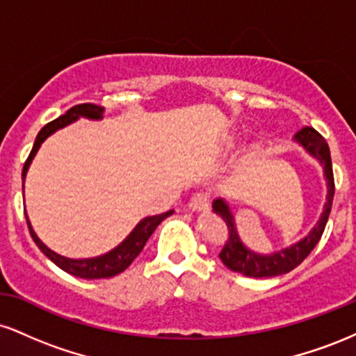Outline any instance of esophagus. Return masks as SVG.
I'll return each mask as SVG.
<instances>
[{"label":"esophagus","instance_id":"1","mask_svg":"<svg viewBox=\"0 0 356 356\" xmlns=\"http://www.w3.org/2000/svg\"><path fill=\"white\" fill-rule=\"evenodd\" d=\"M189 207L192 211H207L209 209V194L207 192H197L191 197Z\"/></svg>","mask_w":356,"mask_h":356}]
</instances>
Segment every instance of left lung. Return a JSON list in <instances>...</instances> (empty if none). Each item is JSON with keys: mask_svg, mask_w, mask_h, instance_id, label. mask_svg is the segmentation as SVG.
Masks as SVG:
<instances>
[{"mask_svg": "<svg viewBox=\"0 0 356 356\" xmlns=\"http://www.w3.org/2000/svg\"><path fill=\"white\" fill-rule=\"evenodd\" d=\"M295 140L323 165L328 194H326V202L325 207H323L320 220L314 224V227L309 231L308 236H305L303 239L298 241L293 246L281 249V251H275L271 254H259V252L251 251L241 241L238 229H236L234 216H232L227 202L220 197L216 199L212 202V211L226 222L227 234H229L222 251L219 252V257L224 263V266L229 268L231 271L239 273V275H244L248 277H273L286 275V273L293 271L296 266H300L306 257H308L309 252L313 251L314 246H316L318 241L321 239L323 231H325L326 222H328V216L332 212L334 195V179L330 147L326 144L325 138L316 130L312 129V127H305L300 132H296Z\"/></svg>", "mask_w": 356, "mask_h": 356, "instance_id": "left-lung-1", "label": "left lung"}]
</instances>
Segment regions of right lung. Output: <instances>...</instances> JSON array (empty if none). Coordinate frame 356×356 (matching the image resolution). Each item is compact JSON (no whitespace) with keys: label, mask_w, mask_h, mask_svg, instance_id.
I'll return each instance as SVG.
<instances>
[{"label":"right lung","mask_w":356,"mask_h":356,"mask_svg":"<svg viewBox=\"0 0 356 356\" xmlns=\"http://www.w3.org/2000/svg\"><path fill=\"white\" fill-rule=\"evenodd\" d=\"M80 117L85 118H92V120H100L104 117V107L100 105H93V104H80L75 105L68 110L65 115H61L56 118V120L50 122L43 127L42 130L36 136V140L33 144V149H31L30 155H28L26 162L23 165V186H24V177H26L28 169H30L31 161L38 152L40 145L47 140L51 134H55L56 130L63 129L72 122L79 120ZM174 211H167L164 214H157V216H149V218H144L140 222L134 227V231L130 232L127 238L118 244L117 248H113L112 251L105 252V254L97 256V257H87V259H70V257H65L56 254L55 251H51L50 248H47L44 244L40 241L36 232L31 227L30 219L26 216V222H28V229H30V234L33 241L36 243V246L42 249V252L48 259L53 261L60 269H63L65 273L68 275H73L76 277H83V280H100V277H112L120 275L122 271H125L127 268L132 264V261L140 254V251L144 249L145 243L149 241L152 232L155 231V227L162 222L165 218H169Z\"/></svg>","instance_id":"1"}]
</instances>
